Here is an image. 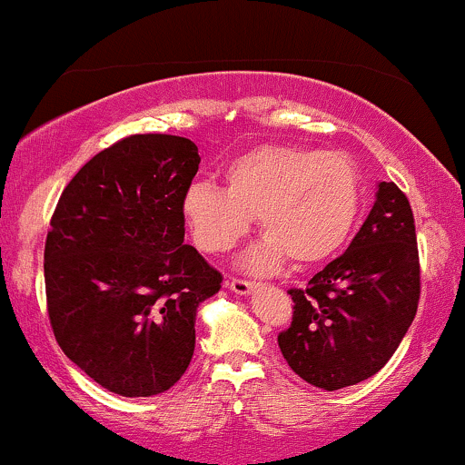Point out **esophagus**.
I'll use <instances>...</instances> for the list:
<instances>
[{"mask_svg":"<svg viewBox=\"0 0 465 465\" xmlns=\"http://www.w3.org/2000/svg\"><path fill=\"white\" fill-rule=\"evenodd\" d=\"M227 286H229V291L236 292V295H251V292H253V288H255L253 282L238 280V277H232V280L227 282Z\"/></svg>","mask_w":465,"mask_h":465,"instance_id":"obj_1","label":"esophagus"}]
</instances>
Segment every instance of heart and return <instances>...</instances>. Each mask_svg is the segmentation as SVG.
Listing matches in <instances>:
<instances>
[{"label":"heart","instance_id":"b5f03b06","mask_svg":"<svg viewBox=\"0 0 465 465\" xmlns=\"http://www.w3.org/2000/svg\"><path fill=\"white\" fill-rule=\"evenodd\" d=\"M227 190L196 181L183 196V216L196 244L223 253L258 216L264 238L242 258L264 273L288 258L323 262L343 247L361 212V179L348 157L319 148L264 143L242 153L225 170Z\"/></svg>","mask_w":465,"mask_h":465}]
</instances>
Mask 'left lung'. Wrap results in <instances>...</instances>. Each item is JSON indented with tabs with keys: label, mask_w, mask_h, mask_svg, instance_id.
Wrapping results in <instances>:
<instances>
[{
	"label": "left lung",
	"mask_w": 465,
	"mask_h": 465,
	"mask_svg": "<svg viewBox=\"0 0 465 465\" xmlns=\"http://www.w3.org/2000/svg\"><path fill=\"white\" fill-rule=\"evenodd\" d=\"M288 295L295 302L292 323L277 343L297 376L336 391L381 371L420 302L418 240L404 192L381 181L345 253Z\"/></svg>",
	"instance_id": "obj_1"
}]
</instances>
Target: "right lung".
Returning <instances> with one entry per match:
<instances>
[{"mask_svg":"<svg viewBox=\"0 0 465 465\" xmlns=\"http://www.w3.org/2000/svg\"><path fill=\"white\" fill-rule=\"evenodd\" d=\"M201 157L177 135H131L63 190L45 240V295L72 362L124 398L163 393L188 370L196 308L223 275L183 244V196Z\"/></svg>","mask_w":465,"mask_h":465,"instance_id":"obj_1","label":"right lung"}]
</instances>
